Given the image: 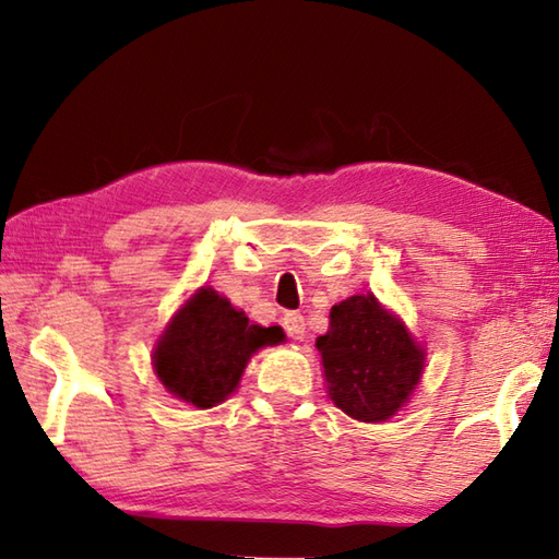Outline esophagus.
I'll list each match as a JSON object with an SVG mask.
<instances>
[{
	"mask_svg": "<svg viewBox=\"0 0 559 559\" xmlns=\"http://www.w3.org/2000/svg\"><path fill=\"white\" fill-rule=\"evenodd\" d=\"M283 329H286V334L295 341H302L307 334V324H305V317L298 312H288L283 317Z\"/></svg>",
	"mask_w": 559,
	"mask_h": 559,
	"instance_id": "1",
	"label": "esophagus"
}]
</instances>
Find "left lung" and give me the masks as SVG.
Segmentation results:
<instances>
[{"instance_id": "obj_1", "label": "left lung", "mask_w": 559, "mask_h": 559, "mask_svg": "<svg viewBox=\"0 0 559 559\" xmlns=\"http://www.w3.org/2000/svg\"><path fill=\"white\" fill-rule=\"evenodd\" d=\"M329 399L353 420H389L418 386L425 350L406 324L372 293L331 307L329 331L317 338Z\"/></svg>"}]
</instances>
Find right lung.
Wrapping results in <instances>:
<instances>
[{"instance_id":"1","label":"right lung","mask_w":559,"mask_h":559,"mask_svg":"<svg viewBox=\"0 0 559 559\" xmlns=\"http://www.w3.org/2000/svg\"><path fill=\"white\" fill-rule=\"evenodd\" d=\"M283 338L281 326L249 324L228 298L204 286L163 331L153 350V370L175 399L213 408L240 384L249 358Z\"/></svg>"}]
</instances>
